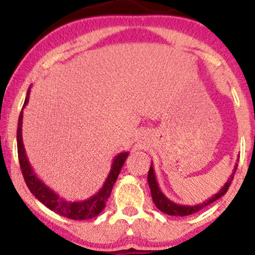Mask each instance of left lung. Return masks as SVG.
<instances>
[{
	"mask_svg": "<svg viewBox=\"0 0 255 255\" xmlns=\"http://www.w3.org/2000/svg\"><path fill=\"white\" fill-rule=\"evenodd\" d=\"M239 158H240V156H239ZM239 158H238V159H239ZM236 169H238V163H236L235 166H234L233 174L230 175V177L228 178V181L225 182V184L223 187H222L221 191H219L218 193H216V194L212 195L211 198L207 199V200L204 201L203 204L194 205V206H187V205H178L176 203H174V201L169 200V199L166 198L164 194H163L162 191H160V188L158 187V183L156 181V175H154V170H153V166H152V164H151L150 170H148V175H147V181H148V186H150V189H151L152 200H153V203L157 206V209L159 210V211H162L163 213H166V215L180 216V217L193 215V213L200 211V210L204 209L205 206L212 204L213 201L218 200L219 198L223 197L225 193L228 192V189H229L230 183H231V181H233L234 174H235Z\"/></svg>",
	"mask_w": 255,
	"mask_h": 255,
	"instance_id": "1",
	"label": "left lung"
}]
</instances>
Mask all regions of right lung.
Returning <instances> with one entry per match:
<instances>
[{"label":"right lung","mask_w":255,"mask_h":255,"mask_svg":"<svg viewBox=\"0 0 255 255\" xmlns=\"http://www.w3.org/2000/svg\"><path fill=\"white\" fill-rule=\"evenodd\" d=\"M30 91L31 87L27 91L26 95L24 107L22 110L28 103V98H30ZM22 110L20 113L19 121H17V130H16V141H17V156H19L20 168H21L22 176L26 184H27L28 189L32 194L36 197L40 203L45 205L48 209L51 211L58 213L63 217L75 219V221H84V219H90L98 216L99 213L103 211L107 203L108 198L110 197V193L113 191L114 183L118 180L121 168L124 166L126 159H127L129 152H121L118 156L114 158V162L111 164V169L109 175H108L107 180L99 191L95 195L89 199H85L81 201H68L66 199L60 197L56 192L49 188L45 183L40 180L39 177L34 174L33 169L28 162L27 156H26V151L24 147V142H22Z\"/></svg>","instance_id":"1"}]
</instances>
